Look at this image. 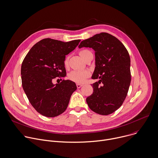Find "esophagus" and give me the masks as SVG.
Masks as SVG:
<instances>
[{"instance_id": "34e87169", "label": "esophagus", "mask_w": 158, "mask_h": 158, "mask_svg": "<svg viewBox=\"0 0 158 158\" xmlns=\"http://www.w3.org/2000/svg\"><path fill=\"white\" fill-rule=\"evenodd\" d=\"M83 85L82 84H76V86H77V87L78 88V89H79V88H81L82 86Z\"/></svg>"}]
</instances>
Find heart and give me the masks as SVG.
I'll list each match as a JSON object with an SVG mask.
<instances>
[{
    "label": "heart",
    "mask_w": 158,
    "mask_h": 158,
    "mask_svg": "<svg viewBox=\"0 0 158 158\" xmlns=\"http://www.w3.org/2000/svg\"><path fill=\"white\" fill-rule=\"evenodd\" d=\"M90 53H92V52L88 49H83L80 51L79 52L81 57L85 61ZM64 65L65 67H67L68 66V58H66L64 60ZM89 76L90 73L87 71H73L69 73L68 76L69 79L71 81L77 83L84 82Z\"/></svg>",
    "instance_id": "1"
}]
</instances>
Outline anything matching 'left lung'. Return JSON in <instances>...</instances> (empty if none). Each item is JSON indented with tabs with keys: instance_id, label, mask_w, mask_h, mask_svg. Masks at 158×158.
<instances>
[{
	"instance_id": "obj_1",
	"label": "left lung",
	"mask_w": 158,
	"mask_h": 158,
	"mask_svg": "<svg viewBox=\"0 0 158 158\" xmlns=\"http://www.w3.org/2000/svg\"><path fill=\"white\" fill-rule=\"evenodd\" d=\"M95 51V67L92 79L93 94L87 97L89 108L94 112L107 115L119 109L124 102L131 82L130 58L122 43L107 33L96 34L83 40L79 48ZM102 83V86L99 84Z\"/></svg>"
}]
</instances>
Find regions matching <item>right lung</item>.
Wrapping results in <instances>:
<instances>
[{
	"instance_id": "obj_1",
	"label": "right lung",
	"mask_w": 158,
	"mask_h": 158,
	"mask_svg": "<svg viewBox=\"0 0 158 158\" xmlns=\"http://www.w3.org/2000/svg\"><path fill=\"white\" fill-rule=\"evenodd\" d=\"M80 41L43 39L30 49L24 58L21 67L22 87L31 106L42 115L55 117L66 110L77 86L70 80H63L56 84L52 80L66 76V55Z\"/></svg>"
}]
</instances>
